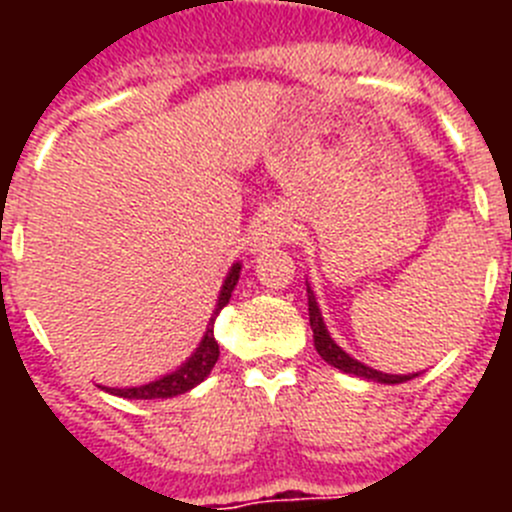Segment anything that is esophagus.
<instances>
[{
	"label": "esophagus",
	"mask_w": 512,
	"mask_h": 512,
	"mask_svg": "<svg viewBox=\"0 0 512 512\" xmlns=\"http://www.w3.org/2000/svg\"><path fill=\"white\" fill-rule=\"evenodd\" d=\"M289 235H292V223H289V217L284 215V212H274V215H269L264 223H261L259 233H256V238H253V246H256V251H261V248L277 246V243L287 241Z\"/></svg>",
	"instance_id": "obj_1"
}]
</instances>
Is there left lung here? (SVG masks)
Wrapping results in <instances>:
<instances>
[{
	"mask_svg": "<svg viewBox=\"0 0 512 512\" xmlns=\"http://www.w3.org/2000/svg\"><path fill=\"white\" fill-rule=\"evenodd\" d=\"M307 310H310V328H312V341H315V348H318V354L328 361L330 366H336L341 369L343 374H354V377L366 379V382H379V384H400L408 382V379L418 377V372L413 374H384L379 369H372V366H366L364 361L354 359L351 354H346L341 346H338L333 338H330L328 328H325L323 312H320L318 300H315V292L307 284Z\"/></svg>",
	"mask_w": 512,
	"mask_h": 512,
	"instance_id": "left-lung-1",
	"label": "left lung"
}]
</instances>
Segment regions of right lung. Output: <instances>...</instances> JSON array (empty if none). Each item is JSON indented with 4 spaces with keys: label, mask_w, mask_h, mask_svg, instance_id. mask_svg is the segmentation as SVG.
I'll return each instance as SVG.
<instances>
[{
    "label": "right lung",
    "mask_w": 512,
    "mask_h": 512,
    "mask_svg": "<svg viewBox=\"0 0 512 512\" xmlns=\"http://www.w3.org/2000/svg\"><path fill=\"white\" fill-rule=\"evenodd\" d=\"M241 266V261H235V264L230 266L228 277H225L223 287H220V295H217L215 310H212V318L210 323H207L205 336H202L200 346L194 348L192 356H189L182 366H176L174 372L153 379V382L138 384V387H104V384H99V387H102L104 392H110V395L128 397V400H166V397L184 395V392L194 390L197 384L205 382V379L210 377L217 356H220V346H217L215 341L212 325H215V318L220 315V310H223L230 302V297H233V289L235 284H238V277H241Z\"/></svg>",
    "instance_id": "right-lung-1"
}]
</instances>
